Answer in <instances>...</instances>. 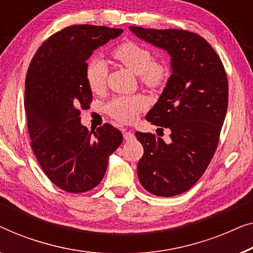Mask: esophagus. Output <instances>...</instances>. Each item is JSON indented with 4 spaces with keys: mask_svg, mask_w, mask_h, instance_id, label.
<instances>
[{
    "mask_svg": "<svg viewBox=\"0 0 253 253\" xmlns=\"http://www.w3.org/2000/svg\"><path fill=\"white\" fill-rule=\"evenodd\" d=\"M135 136H134V134L131 133V131H127V130H125L124 131V138H125L126 141H130V140H133Z\"/></svg>",
    "mask_w": 253,
    "mask_h": 253,
    "instance_id": "34e87169",
    "label": "esophagus"
}]
</instances>
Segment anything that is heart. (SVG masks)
<instances>
[{
	"mask_svg": "<svg viewBox=\"0 0 253 253\" xmlns=\"http://www.w3.org/2000/svg\"><path fill=\"white\" fill-rule=\"evenodd\" d=\"M112 56L123 65L138 74V80L143 86L156 89L163 87L169 80V66L165 60L156 59L150 49L134 41H126L117 45ZM108 65L101 58L91 59L86 66V81L91 91L101 92L106 86ZM147 101L142 95L118 96L106 104V112L120 123L129 124L136 120Z\"/></svg>",
	"mask_w": 253,
	"mask_h": 253,
	"instance_id": "b5f03b06",
	"label": "heart"
}]
</instances>
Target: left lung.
<instances>
[{"instance_id": "left-lung-1", "label": "left lung", "mask_w": 253, "mask_h": 253, "mask_svg": "<svg viewBox=\"0 0 253 253\" xmlns=\"http://www.w3.org/2000/svg\"><path fill=\"white\" fill-rule=\"evenodd\" d=\"M129 30L172 57V74L145 117L156 126L169 128V143L155 134L135 133L144 149L137 164L141 184L156 196L172 197L189 190L212 161L228 105V79L220 57L201 35L183 30Z\"/></svg>"}]
</instances>
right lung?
<instances>
[{"instance_id": "1", "label": "right lung", "mask_w": 253, "mask_h": 253, "mask_svg": "<svg viewBox=\"0 0 253 253\" xmlns=\"http://www.w3.org/2000/svg\"><path fill=\"white\" fill-rule=\"evenodd\" d=\"M122 28L72 25L40 45L25 81V110L31 147L48 179L67 193L91 190L101 182L109 156L122 144V131L110 124L88 130L80 110L89 108L87 59Z\"/></svg>"}]
</instances>
